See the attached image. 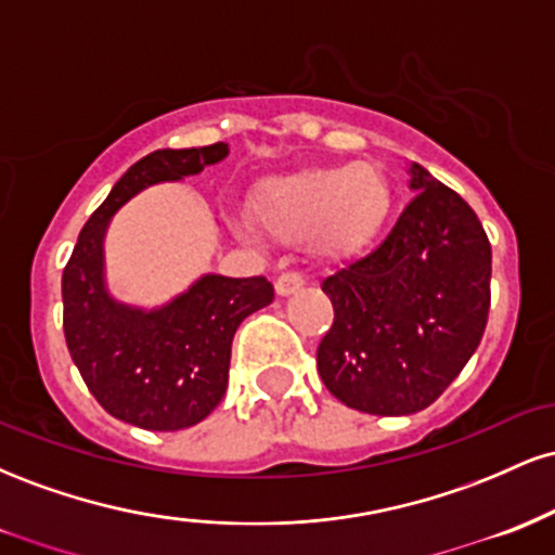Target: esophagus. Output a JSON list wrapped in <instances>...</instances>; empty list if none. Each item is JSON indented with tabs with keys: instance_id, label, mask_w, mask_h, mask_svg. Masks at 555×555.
<instances>
[{
	"instance_id": "esophagus-1",
	"label": "esophagus",
	"mask_w": 555,
	"mask_h": 555,
	"mask_svg": "<svg viewBox=\"0 0 555 555\" xmlns=\"http://www.w3.org/2000/svg\"><path fill=\"white\" fill-rule=\"evenodd\" d=\"M302 284H305V279L299 276L297 271H286V273H282V276L276 279V295L279 297L295 295L297 289H302Z\"/></svg>"
}]
</instances>
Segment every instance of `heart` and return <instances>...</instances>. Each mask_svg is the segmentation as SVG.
<instances>
[{
	"instance_id": "b5f03b06",
	"label": "heart",
	"mask_w": 555,
	"mask_h": 555,
	"mask_svg": "<svg viewBox=\"0 0 555 555\" xmlns=\"http://www.w3.org/2000/svg\"><path fill=\"white\" fill-rule=\"evenodd\" d=\"M391 203V182L384 169L360 162L271 177L253 193L250 214L260 232L271 237H313L328 256H347L378 237Z\"/></svg>"
}]
</instances>
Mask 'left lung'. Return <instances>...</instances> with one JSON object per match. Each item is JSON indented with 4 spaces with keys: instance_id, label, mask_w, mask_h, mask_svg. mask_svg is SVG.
<instances>
[{
    "instance_id": "left-lung-1",
    "label": "left lung",
    "mask_w": 555,
    "mask_h": 555,
    "mask_svg": "<svg viewBox=\"0 0 555 555\" xmlns=\"http://www.w3.org/2000/svg\"><path fill=\"white\" fill-rule=\"evenodd\" d=\"M410 206L371 256L323 282L334 326L318 373L341 404L412 415L473 358L490 308V242L480 219L428 169L410 164Z\"/></svg>"
}]
</instances>
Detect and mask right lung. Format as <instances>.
I'll return each instance as SVG.
<instances>
[{"label": "right lung", "mask_w": 555, "mask_h": 555, "mask_svg": "<svg viewBox=\"0 0 555 555\" xmlns=\"http://www.w3.org/2000/svg\"><path fill=\"white\" fill-rule=\"evenodd\" d=\"M229 156L227 143L162 149L119 177L82 227L62 273L65 339L95 401L143 430L201 423L227 393L234 331L273 302L263 276L203 273L158 308L119 302L106 286L104 240L112 216L151 184L180 182Z\"/></svg>", "instance_id": "1"}]
</instances>
